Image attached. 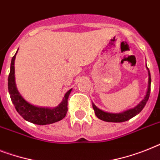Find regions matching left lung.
Returning a JSON list of instances; mask_svg holds the SVG:
<instances>
[{"label": "left lung", "instance_id": "1", "mask_svg": "<svg viewBox=\"0 0 160 160\" xmlns=\"http://www.w3.org/2000/svg\"><path fill=\"white\" fill-rule=\"evenodd\" d=\"M150 83H151V78H150V72L149 71V85H148V90L146 92V95L145 96V98L142 100L141 102L138 104L136 107H134L133 109L127 110V111L123 112V113H107V112H104L98 109L96 105L93 104V109L95 110V113H96V117L100 119L105 121V122H122L128 121V120L131 119L133 118L134 116L142 111L143 108L146 105V102L148 101L149 97H150Z\"/></svg>", "mask_w": 160, "mask_h": 160}]
</instances>
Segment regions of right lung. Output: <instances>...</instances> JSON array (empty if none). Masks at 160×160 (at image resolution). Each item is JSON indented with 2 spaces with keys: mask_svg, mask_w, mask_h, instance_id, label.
Masks as SVG:
<instances>
[{
  "mask_svg": "<svg viewBox=\"0 0 160 160\" xmlns=\"http://www.w3.org/2000/svg\"><path fill=\"white\" fill-rule=\"evenodd\" d=\"M17 53V52H16ZM16 55V54H15ZM13 56L10 64V72L8 78V90L10 99L14 104L17 112L25 120L38 125H47L60 121L65 117L68 111V98L72 89H70L64 96L62 102L54 109L41 108L32 105L28 103L19 95L14 82V59Z\"/></svg>",
  "mask_w": 160,
  "mask_h": 160,
  "instance_id": "right-lung-1",
  "label": "right lung"
}]
</instances>
